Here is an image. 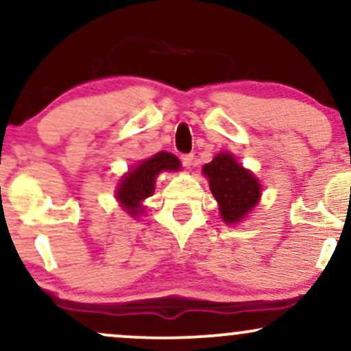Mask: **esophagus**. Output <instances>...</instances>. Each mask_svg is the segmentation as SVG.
<instances>
[{"instance_id": "1", "label": "esophagus", "mask_w": 351, "mask_h": 351, "mask_svg": "<svg viewBox=\"0 0 351 351\" xmlns=\"http://www.w3.org/2000/svg\"><path fill=\"white\" fill-rule=\"evenodd\" d=\"M181 163H183L184 168H191L195 165V155L193 153H184V155H181Z\"/></svg>"}]
</instances>
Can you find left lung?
<instances>
[{
    "label": "left lung",
    "instance_id": "1",
    "mask_svg": "<svg viewBox=\"0 0 351 351\" xmlns=\"http://www.w3.org/2000/svg\"><path fill=\"white\" fill-rule=\"evenodd\" d=\"M209 178L213 196L219 203L224 223H237L256 206L261 196V184L251 171L244 170L229 153H221L203 167Z\"/></svg>",
    "mask_w": 351,
    "mask_h": 351
}]
</instances>
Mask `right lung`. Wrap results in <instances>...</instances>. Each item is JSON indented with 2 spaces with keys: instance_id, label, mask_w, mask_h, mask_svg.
Here are the masks:
<instances>
[{
  "instance_id": "obj_1",
  "label": "right lung",
  "mask_w": 351,
  "mask_h": 351,
  "mask_svg": "<svg viewBox=\"0 0 351 351\" xmlns=\"http://www.w3.org/2000/svg\"><path fill=\"white\" fill-rule=\"evenodd\" d=\"M163 170H180V160L171 153L160 152L152 158L143 160L135 170H132L120 181L117 199L127 209L128 215L136 217L142 213V201L153 195L156 175Z\"/></svg>"
}]
</instances>
